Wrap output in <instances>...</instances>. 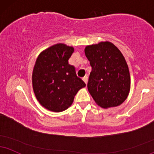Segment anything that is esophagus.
<instances>
[{"mask_svg": "<svg viewBox=\"0 0 154 154\" xmlns=\"http://www.w3.org/2000/svg\"><path fill=\"white\" fill-rule=\"evenodd\" d=\"M88 76H87V75H85V76L83 78V81H84L86 84H87V83H88Z\"/></svg>", "mask_w": 154, "mask_h": 154, "instance_id": "obj_1", "label": "esophagus"}]
</instances>
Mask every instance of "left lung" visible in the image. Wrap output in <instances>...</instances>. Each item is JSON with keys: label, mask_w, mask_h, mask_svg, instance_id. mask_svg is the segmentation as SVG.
Instances as JSON below:
<instances>
[{"label": "left lung", "mask_w": 154, "mask_h": 154, "mask_svg": "<svg viewBox=\"0 0 154 154\" xmlns=\"http://www.w3.org/2000/svg\"><path fill=\"white\" fill-rule=\"evenodd\" d=\"M85 54L92 68L87 87L96 103L103 109L121 105L131 87L129 70L121 51L106 41L86 46Z\"/></svg>", "instance_id": "left-lung-1"}]
</instances>
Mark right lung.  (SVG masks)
Masks as SVG:
<instances>
[{
    "instance_id": "1",
    "label": "right lung",
    "mask_w": 154,
    "mask_h": 154,
    "mask_svg": "<svg viewBox=\"0 0 154 154\" xmlns=\"http://www.w3.org/2000/svg\"><path fill=\"white\" fill-rule=\"evenodd\" d=\"M74 49L63 43L41 52L34 66L32 83L37 100L49 111L61 112L73 103L74 97L86 83L68 63Z\"/></svg>"
}]
</instances>
